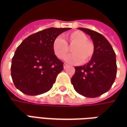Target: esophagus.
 Listing matches in <instances>:
<instances>
[{"label":"esophagus","mask_w":127,"mask_h":127,"mask_svg":"<svg viewBox=\"0 0 127 127\" xmlns=\"http://www.w3.org/2000/svg\"><path fill=\"white\" fill-rule=\"evenodd\" d=\"M63 65H64V69H66V67H67V66H68V65H67V64H66V63H64Z\"/></svg>","instance_id":"34e87169"}]
</instances>
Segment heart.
Listing matches in <instances>:
<instances>
[{
	"mask_svg": "<svg viewBox=\"0 0 127 127\" xmlns=\"http://www.w3.org/2000/svg\"><path fill=\"white\" fill-rule=\"evenodd\" d=\"M64 41L60 36L56 37L52 43L53 51L55 55L60 59H63L69 48L71 47L73 53L66 56L65 61L70 64L86 63L91 60L95 53V45L91 41L88 40L86 34L80 31H75L65 35Z\"/></svg>",
	"mask_w": 127,
	"mask_h": 127,
	"instance_id": "heart-1",
	"label": "heart"
}]
</instances>
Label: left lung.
<instances>
[{
	"label": "left lung",
	"instance_id": "8db88e82",
	"mask_svg": "<svg viewBox=\"0 0 127 127\" xmlns=\"http://www.w3.org/2000/svg\"><path fill=\"white\" fill-rule=\"evenodd\" d=\"M78 29L91 36L95 45V53L88 63L75 66L71 83L77 93L95 98L107 92L114 82L117 73L116 54L101 34L88 29Z\"/></svg>",
	"mask_w": 127,
	"mask_h": 127
}]
</instances>
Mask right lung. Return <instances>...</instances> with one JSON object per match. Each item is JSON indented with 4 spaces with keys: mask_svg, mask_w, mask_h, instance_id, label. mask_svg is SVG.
Instances as JSON below:
<instances>
[{
    "mask_svg": "<svg viewBox=\"0 0 127 127\" xmlns=\"http://www.w3.org/2000/svg\"><path fill=\"white\" fill-rule=\"evenodd\" d=\"M70 28H49L29 36L21 43L12 58L11 71L14 85L27 95H39L52 88L63 70V63L53 51L57 36Z\"/></svg>",
    "mask_w": 127,
    "mask_h": 127,
    "instance_id": "obj_1",
    "label": "right lung"
}]
</instances>
